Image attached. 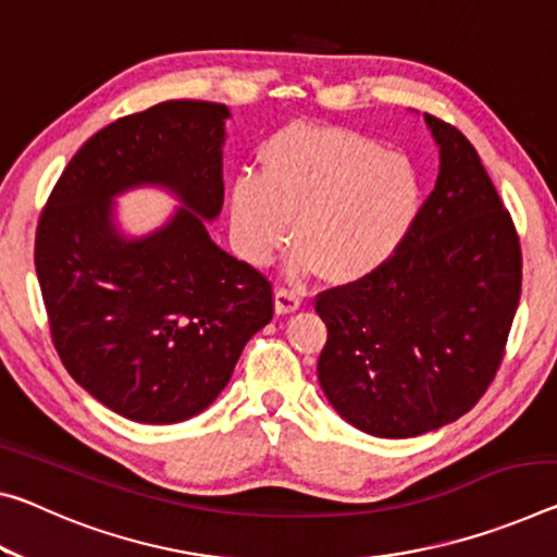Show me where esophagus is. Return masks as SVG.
Returning a JSON list of instances; mask_svg holds the SVG:
<instances>
[{
	"instance_id": "1",
	"label": "esophagus",
	"mask_w": 557,
	"mask_h": 557,
	"mask_svg": "<svg viewBox=\"0 0 557 557\" xmlns=\"http://www.w3.org/2000/svg\"><path fill=\"white\" fill-rule=\"evenodd\" d=\"M299 305H302V295H299L297 289L285 287V285H280L275 289V310L280 314L295 312V310H299Z\"/></svg>"
}]
</instances>
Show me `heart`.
<instances>
[{"label": "heart", "mask_w": 557, "mask_h": 557, "mask_svg": "<svg viewBox=\"0 0 557 557\" xmlns=\"http://www.w3.org/2000/svg\"><path fill=\"white\" fill-rule=\"evenodd\" d=\"M419 210V178L399 153L334 126L295 123L262 146V171L231 185L233 227L245 258L268 262L287 240L295 268L351 282L392 258Z\"/></svg>", "instance_id": "b5f03b06"}]
</instances>
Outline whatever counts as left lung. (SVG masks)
<instances>
[{"label":"left lung","instance_id":"obj_1","mask_svg":"<svg viewBox=\"0 0 557 557\" xmlns=\"http://www.w3.org/2000/svg\"><path fill=\"white\" fill-rule=\"evenodd\" d=\"M426 123L441 171L409 233L374 272L314 297L326 399L382 438L426 434L479 404L523 285L516 223L471 140L431 113Z\"/></svg>","mask_w":557,"mask_h":557}]
</instances>
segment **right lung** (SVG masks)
Instances as JSON below:
<instances>
[{"mask_svg":"<svg viewBox=\"0 0 557 557\" xmlns=\"http://www.w3.org/2000/svg\"><path fill=\"white\" fill-rule=\"evenodd\" d=\"M227 116L223 103L181 99L116 119L78 148L39 215L34 264L61 364L131 421L208 409L275 314L272 282L202 225L223 208ZM140 182L168 184L186 208L126 244L108 198Z\"/></svg>","mask_w":557,"mask_h":557,"instance_id":"right-lung-1","label":"right lung"}]
</instances>
